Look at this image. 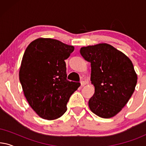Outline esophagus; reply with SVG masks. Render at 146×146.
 <instances>
[{
	"label": "esophagus",
	"mask_w": 146,
	"mask_h": 146,
	"mask_svg": "<svg viewBox=\"0 0 146 146\" xmlns=\"http://www.w3.org/2000/svg\"><path fill=\"white\" fill-rule=\"evenodd\" d=\"M80 84H81L82 86H83L86 84V82L84 81V80H82V81H80Z\"/></svg>",
	"instance_id": "esophagus-1"
}]
</instances>
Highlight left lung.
Returning <instances> with one entry per match:
<instances>
[{
  "label": "left lung",
  "instance_id": "8db88e82",
  "mask_svg": "<svg viewBox=\"0 0 146 146\" xmlns=\"http://www.w3.org/2000/svg\"><path fill=\"white\" fill-rule=\"evenodd\" d=\"M82 56L91 64V82L95 92L90 109L103 118L114 116L130 98L137 84L131 61L124 54L106 43L81 48Z\"/></svg>",
  "mask_w": 146,
  "mask_h": 146
}]
</instances>
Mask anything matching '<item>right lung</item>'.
I'll use <instances>...</instances> for the list:
<instances>
[{"mask_svg":"<svg viewBox=\"0 0 146 146\" xmlns=\"http://www.w3.org/2000/svg\"><path fill=\"white\" fill-rule=\"evenodd\" d=\"M74 49L57 40L40 38L32 42L24 53L19 80L29 105L42 118L62 116L70 97L80 86L66 79L64 60Z\"/></svg>","mask_w":146,"mask_h":146,"instance_id":"add662e5","label":"right lung"}]
</instances>
